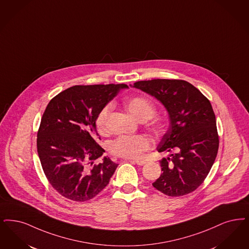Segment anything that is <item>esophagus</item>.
<instances>
[{"instance_id": "esophagus-1", "label": "esophagus", "mask_w": 249, "mask_h": 249, "mask_svg": "<svg viewBox=\"0 0 249 249\" xmlns=\"http://www.w3.org/2000/svg\"><path fill=\"white\" fill-rule=\"evenodd\" d=\"M130 162H133V163H136L137 165H140V166H142V165H144L145 163H146V161L145 160H129Z\"/></svg>"}]
</instances>
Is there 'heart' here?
<instances>
[{
    "label": "heart",
    "mask_w": 249,
    "mask_h": 249,
    "mask_svg": "<svg viewBox=\"0 0 249 249\" xmlns=\"http://www.w3.org/2000/svg\"><path fill=\"white\" fill-rule=\"evenodd\" d=\"M112 108L107 105L100 111L95 120L97 129L101 132L107 130V123ZM127 108L129 114L140 121L150 120L156 113L154 104L144 97L136 96L127 101ZM152 147V141L145 135H121L111 141L109 151L119 157L126 159H140L143 153Z\"/></svg>",
    "instance_id": "1"
}]
</instances>
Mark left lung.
Instances as JSON below:
<instances>
[{
  "mask_svg": "<svg viewBox=\"0 0 249 249\" xmlns=\"http://www.w3.org/2000/svg\"><path fill=\"white\" fill-rule=\"evenodd\" d=\"M130 87L159 100L169 114V129L158 146L169 157L160 160L162 174L153 186L169 196L197 189L219 149L216 118L209 99L185 80H142Z\"/></svg>",
  "mask_w": 249,
  "mask_h": 249,
  "instance_id": "1",
  "label": "left lung"
}]
</instances>
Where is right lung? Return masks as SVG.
I'll list each match as a JSON object with an SVG mask.
<instances>
[{
  "instance_id": "obj_1",
  "label": "right lung",
  "mask_w": 249,
  "mask_h": 249,
  "mask_svg": "<svg viewBox=\"0 0 249 249\" xmlns=\"http://www.w3.org/2000/svg\"><path fill=\"white\" fill-rule=\"evenodd\" d=\"M126 84L77 85L51 100L40 120L37 149L51 185L66 198L85 202L109 183L118 164L99 144L97 115Z\"/></svg>"
}]
</instances>
